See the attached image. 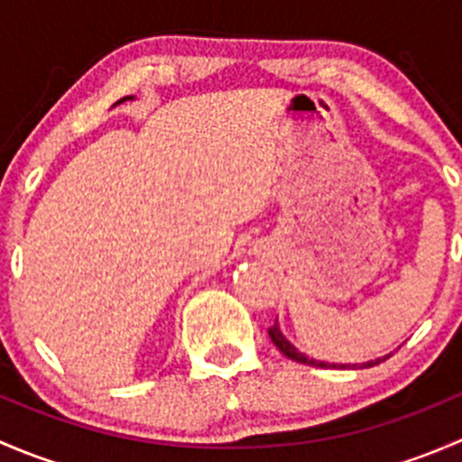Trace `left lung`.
<instances>
[{
    "instance_id": "left-lung-1",
    "label": "left lung",
    "mask_w": 462,
    "mask_h": 462,
    "mask_svg": "<svg viewBox=\"0 0 462 462\" xmlns=\"http://www.w3.org/2000/svg\"><path fill=\"white\" fill-rule=\"evenodd\" d=\"M268 335H270V339H273V344L274 346L279 348V351L283 353V356L286 357H291V360H295V362H301V365H310V366H319V369H369V366H375V365H380V362H384L386 357L389 356H384V357H377V360H371V362H362V365H328V362H319V360H313V357H306L304 353H300L297 351L295 346H292L291 342H288L286 337H283V333L282 330H279V326L274 324V326H270L268 328Z\"/></svg>"
}]
</instances>
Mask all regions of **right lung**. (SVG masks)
<instances>
[{
	"label": "right lung",
	"instance_id": "obj_1",
	"mask_svg": "<svg viewBox=\"0 0 462 462\" xmlns=\"http://www.w3.org/2000/svg\"><path fill=\"white\" fill-rule=\"evenodd\" d=\"M125 100H132V96H127V97H123V100H118V102H116V105H120V102H125Z\"/></svg>",
	"mask_w": 462,
	"mask_h": 462
}]
</instances>
